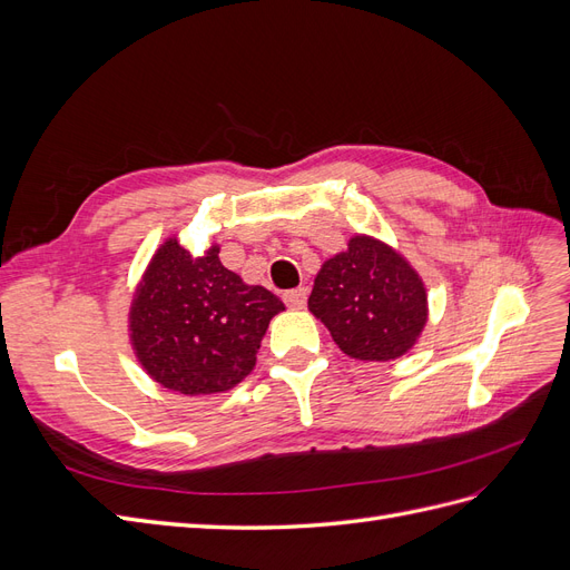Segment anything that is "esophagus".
<instances>
[{
	"label": "esophagus",
	"mask_w": 570,
	"mask_h": 570,
	"mask_svg": "<svg viewBox=\"0 0 570 570\" xmlns=\"http://www.w3.org/2000/svg\"><path fill=\"white\" fill-rule=\"evenodd\" d=\"M306 295H308L306 287H297V289H287L285 295H283V299H285V304H287L289 308H304Z\"/></svg>",
	"instance_id": "obj_1"
}]
</instances>
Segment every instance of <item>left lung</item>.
<instances>
[{"label":"left lung","instance_id":"8db88e82","mask_svg":"<svg viewBox=\"0 0 570 570\" xmlns=\"http://www.w3.org/2000/svg\"><path fill=\"white\" fill-rule=\"evenodd\" d=\"M308 312L325 323L347 356L390 361L416 344L428 321V297L402 254L356 235L347 252L321 266Z\"/></svg>","mask_w":570,"mask_h":570}]
</instances>
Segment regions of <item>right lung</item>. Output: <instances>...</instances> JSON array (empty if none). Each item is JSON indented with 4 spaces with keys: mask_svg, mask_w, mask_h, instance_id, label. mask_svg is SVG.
I'll return each instance as SVG.
<instances>
[{
    "mask_svg": "<svg viewBox=\"0 0 570 570\" xmlns=\"http://www.w3.org/2000/svg\"><path fill=\"white\" fill-rule=\"evenodd\" d=\"M283 308L273 292L223 266L218 247L195 258L170 237L135 292L130 340L159 385L189 396L226 392L249 375Z\"/></svg>",
    "mask_w": 570,
    "mask_h": 570,
    "instance_id": "add662e5",
    "label": "right lung"
}]
</instances>
